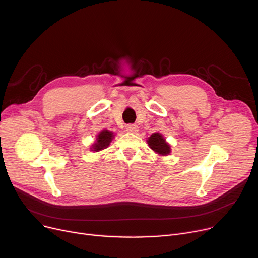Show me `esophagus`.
<instances>
[{
    "instance_id": "1",
    "label": "esophagus",
    "mask_w": 258,
    "mask_h": 258,
    "mask_svg": "<svg viewBox=\"0 0 258 258\" xmlns=\"http://www.w3.org/2000/svg\"><path fill=\"white\" fill-rule=\"evenodd\" d=\"M126 131L128 133H132V134H136L138 132V126L135 125V124H128L126 126Z\"/></svg>"
}]
</instances>
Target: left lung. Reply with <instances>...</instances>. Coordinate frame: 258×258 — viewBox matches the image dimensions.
<instances>
[{
	"instance_id": "left-lung-1",
	"label": "left lung",
	"mask_w": 258,
	"mask_h": 258,
	"mask_svg": "<svg viewBox=\"0 0 258 258\" xmlns=\"http://www.w3.org/2000/svg\"><path fill=\"white\" fill-rule=\"evenodd\" d=\"M148 146L159 156H168L171 153L170 144L160 133H154L146 140Z\"/></svg>"
}]
</instances>
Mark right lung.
<instances>
[{
  "mask_svg": "<svg viewBox=\"0 0 258 258\" xmlns=\"http://www.w3.org/2000/svg\"><path fill=\"white\" fill-rule=\"evenodd\" d=\"M115 138V134L112 131H108L106 128L101 130L96 136L94 143L91 144L90 151L93 153H97L100 151H103L104 148L108 147L112 142V140Z\"/></svg>",
  "mask_w": 258,
  "mask_h": 258,
  "instance_id": "obj_1",
  "label": "right lung"
}]
</instances>
